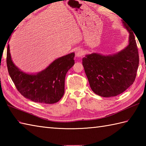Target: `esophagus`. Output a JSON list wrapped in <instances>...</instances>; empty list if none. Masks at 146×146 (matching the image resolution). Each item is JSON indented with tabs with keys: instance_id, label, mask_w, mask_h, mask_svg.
<instances>
[{
	"instance_id": "34e87169",
	"label": "esophagus",
	"mask_w": 146,
	"mask_h": 146,
	"mask_svg": "<svg viewBox=\"0 0 146 146\" xmlns=\"http://www.w3.org/2000/svg\"><path fill=\"white\" fill-rule=\"evenodd\" d=\"M75 55L76 57H78V58L82 57L84 55V51H83L82 49H80V48L77 49L75 51Z\"/></svg>"
}]
</instances>
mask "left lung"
Wrapping results in <instances>:
<instances>
[{
	"label": "left lung",
	"mask_w": 146,
	"mask_h": 146,
	"mask_svg": "<svg viewBox=\"0 0 146 146\" xmlns=\"http://www.w3.org/2000/svg\"><path fill=\"white\" fill-rule=\"evenodd\" d=\"M122 21L129 33L126 48L112 55L94 52L86 55L82 60L91 89L103 97L122 94L133 84L137 75L139 57L135 36L125 22Z\"/></svg>",
	"instance_id": "obj_1"
}]
</instances>
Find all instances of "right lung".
Here are the masks:
<instances>
[{
  "mask_svg": "<svg viewBox=\"0 0 146 146\" xmlns=\"http://www.w3.org/2000/svg\"><path fill=\"white\" fill-rule=\"evenodd\" d=\"M74 57L71 52L55 60L41 72L28 74L14 64L8 45L6 61L9 75L22 95L37 103L51 104L63 97L65 76L75 64Z\"/></svg>",
  "mask_w": 146,
  "mask_h": 146,
  "instance_id": "obj_1",
  "label": "right lung"
}]
</instances>
